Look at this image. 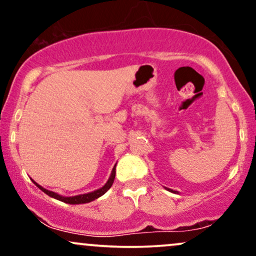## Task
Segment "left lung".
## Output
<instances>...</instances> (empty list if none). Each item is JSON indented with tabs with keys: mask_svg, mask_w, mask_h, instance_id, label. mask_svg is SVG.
Wrapping results in <instances>:
<instances>
[{
	"mask_svg": "<svg viewBox=\"0 0 256 256\" xmlns=\"http://www.w3.org/2000/svg\"><path fill=\"white\" fill-rule=\"evenodd\" d=\"M166 190H168V191H171V192H173V194H179L178 191H173V190H171V188H165Z\"/></svg>",
	"mask_w": 256,
	"mask_h": 256,
	"instance_id": "obj_1",
	"label": "left lung"
}]
</instances>
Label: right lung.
<instances>
[{"instance_id": "right-lung-1", "label": "right lung", "mask_w": 256, "mask_h": 256, "mask_svg": "<svg viewBox=\"0 0 256 256\" xmlns=\"http://www.w3.org/2000/svg\"><path fill=\"white\" fill-rule=\"evenodd\" d=\"M115 174H116V164H115V166L112 167V174H110L108 182H106V184L102 186V188H97V190H94L92 192H88V194H77V196H71V197H65V196L58 194H56V192H53V191L46 190L45 188L40 186L39 184H38V182H34L33 179H32V182H33L34 184H36L38 188H40L41 191L45 192L47 196H50V197L54 198V200L64 202V203H68V204H85V203H90V202L97 200V198H100V196H103L104 194H106V192L108 191L110 188H112V182H114V179H115Z\"/></svg>"}]
</instances>
